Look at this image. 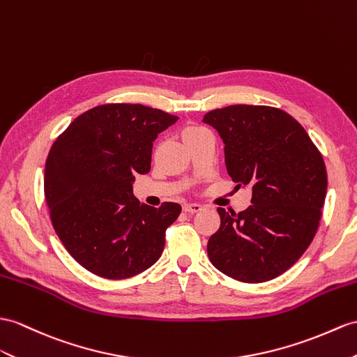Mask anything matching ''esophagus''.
<instances>
[{"label": "esophagus", "mask_w": 357, "mask_h": 357, "mask_svg": "<svg viewBox=\"0 0 357 357\" xmlns=\"http://www.w3.org/2000/svg\"><path fill=\"white\" fill-rule=\"evenodd\" d=\"M183 211L188 213H197L199 211H203V206L198 203H186L183 204Z\"/></svg>", "instance_id": "1"}]
</instances>
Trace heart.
<instances>
[{
    "label": "heart",
    "instance_id": "heart-1",
    "mask_svg": "<svg viewBox=\"0 0 357 357\" xmlns=\"http://www.w3.org/2000/svg\"><path fill=\"white\" fill-rule=\"evenodd\" d=\"M203 130H204V128H202V127H197V126L186 127V128H185V132H183L185 139H188V137H190V136H195V135H198V133H202Z\"/></svg>",
    "mask_w": 357,
    "mask_h": 357
}]
</instances>
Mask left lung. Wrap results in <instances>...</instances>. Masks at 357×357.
Segmentation results:
<instances>
[{
  "mask_svg": "<svg viewBox=\"0 0 357 357\" xmlns=\"http://www.w3.org/2000/svg\"><path fill=\"white\" fill-rule=\"evenodd\" d=\"M220 133L236 188H251V206L218 207L221 225L207 242L212 265L245 283L275 279L314 241L327 192L326 163L297 119L282 109L234 104L207 112Z\"/></svg>",
  "mask_w": 357,
  "mask_h": 357,
  "instance_id": "left-lung-1",
  "label": "left lung"
}]
</instances>
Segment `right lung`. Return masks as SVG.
<instances>
[{
    "mask_svg": "<svg viewBox=\"0 0 357 357\" xmlns=\"http://www.w3.org/2000/svg\"><path fill=\"white\" fill-rule=\"evenodd\" d=\"M178 116L142 104H102L77 116L45 163V199L59 239L78 264L110 280L158 262L181 206L159 208L133 195L135 174L151 168L153 142Z\"/></svg>",
    "mask_w": 357,
    "mask_h": 357,
    "instance_id": "add662e5",
    "label": "right lung"
}]
</instances>
